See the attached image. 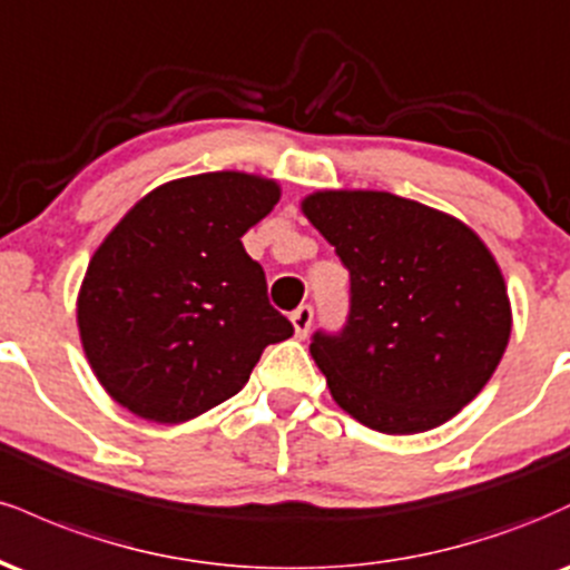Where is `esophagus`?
I'll use <instances>...</instances> for the list:
<instances>
[{
	"label": "esophagus",
	"mask_w": 570,
	"mask_h": 570,
	"mask_svg": "<svg viewBox=\"0 0 570 570\" xmlns=\"http://www.w3.org/2000/svg\"><path fill=\"white\" fill-rule=\"evenodd\" d=\"M292 324H294V335L305 337L307 330L313 324V307L311 305H299L297 311L292 313Z\"/></svg>",
	"instance_id": "obj_1"
}]
</instances>
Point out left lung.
Listing matches in <instances>:
<instances>
[{
	"label": "left lung",
	"mask_w": 570,
	"mask_h": 570,
	"mask_svg": "<svg viewBox=\"0 0 570 570\" xmlns=\"http://www.w3.org/2000/svg\"><path fill=\"white\" fill-rule=\"evenodd\" d=\"M303 212L351 276L343 330L311 337L335 402L383 434L450 421L485 389L512 332L485 244L463 222L391 193L330 189Z\"/></svg>",
	"instance_id": "1"
}]
</instances>
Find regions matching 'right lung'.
Listing matches in <instances>:
<instances>
[{
    "label": "right lung",
    "mask_w": 570,
    "mask_h": 570,
    "mask_svg": "<svg viewBox=\"0 0 570 570\" xmlns=\"http://www.w3.org/2000/svg\"><path fill=\"white\" fill-rule=\"evenodd\" d=\"M276 203L271 179L187 176L153 189L107 235L77 324L115 402L147 421H189L238 394L267 345L294 335L240 244Z\"/></svg>",
    "instance_id": "add662e5"
}]
</instances>
